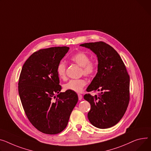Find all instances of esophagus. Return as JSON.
<instances>
[{"label":"esophagus","instance_id":"esophagus-1","mask_svg":"<svg viewBox=\"0 0 151 151\" xmlns=\"http://www.w3.org/2000/svg\"><path fill=\"white\" fill-rule=\"evenodd\" d=\"M78 99H79V100H81V99H82L83 96H82V95H81V94H78Z\"/></svg>","mask_w":151,"mask_h":151}]
</instances>
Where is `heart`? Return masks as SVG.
I'll return each mask as SVG.
<instances>
[{
	"mask_svg": "<svg viewBox=\"0 0 151 151\" xmlns=\"http://www.w3.org/2000/svg\"><path fill=\"white\" fill-rule=\"evenodd\" d=\"M71 61L82 67L83 73L87 76H92L96 72V64L91 61L90 56L84 53L79 52L73 55L70 58ZM56 72L59 78L64 79L66 75V64L64 62H59L57 65ZM87 82L84 79H71L67 83L64 87L65 90H69L76 93L81 92Z\"/></svg>",
	"mask_w": 151,
	"mask_h": 151,
	"instance_id": "1",
	"label": "heart"
}]
</instances>
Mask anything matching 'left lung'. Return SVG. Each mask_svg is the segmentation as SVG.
<instances>
[{
    "instance_id": "8db88e82",
    "label": "left lung",
    "mask_w": 151,
    "mask_h": 151,
    "mask_svg": "<svg viewBox=\"0 0 151 151\" xmlns=\"http://www.w3.org/2000/svg\"><path fill=\"white\" fill-rule=\"evenodd\" d=\"M80 46L90 49L98 58L97 73L87 91H102L99 96L84 95V99L91 106L88 119L97 128L111 127L120 121L127 108L129 76L121 57L111 46L103 42L85 43Z\"/></svg>"
}]
</instances>
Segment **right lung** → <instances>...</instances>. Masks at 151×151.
Returning a JSON list of instances; mask_svg holds the SVG:
<instances>
[{
    "instance_id": "obj_1",
    "label": "right lung",
    "mask_w": 151,
    "mask_h": 151,
    "mask_svg": "<svg viewBox=\"0 0 151 151\" xmlns=\"http://www.w3.org/2000/svg\"><path fill=\"white\" fill-rule=\"evenodd\" d=\"M68 47L40 50L24 63L20 75L18 91L29 121L39 131L59 134L66 127L78 101V95L62 89L56 72L59 63L68 52ZM55 94H58L55 101Z\"/></svg>"
}]
</instances>
